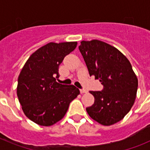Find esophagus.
Segmentation results:
<instances>
[{
    "label": "esophagus",
    "mask_w": 150,
    "mask_h": 150,
    "mask_svg": "<svg viewBox=\"0 0 150 150\" xmlns=\"http://www.w3.org/2000/svg\"><path fill=\"white\" fill-rule=\"evenodd\" d=\"M79 91H80V93H81V94L86 93V91L85 89H80V90H79Z\"/></svg>",
    "instance_id": "1"
}]
</instances>
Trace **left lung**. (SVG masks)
<instances>
[{
    "instance_id": "obj_1",
    "label": "left lung",
    "mask_w": 150,
    "mask_h": 150,
    "mask_svg": "<svg viewBox=\"0 0 150 150\" xmlns=\"http://www.w3.org/2000/svg\"><path fill=\"white\" fill-rule=\"evenodd\" d=\"M79 50L90 76L99 79L102 91H90L95 103L86 108L90 117L106 126L120 122L132 109L138 80L132 64L120 50L108 43L83 40Z\"/></svg>"
}]
</instances>
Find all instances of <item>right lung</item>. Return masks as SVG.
I'll return each mask as SVG.
<instances>
[{
	"mask_svg": "<svg viewBox=\"0 0 150 150\" xmlns=\"http://www.w3.org/2000/svg\"><path fill=\"white\" fill-rule=\"evenodd\" d=\"M77 42L49 43L30 55L18 78L17 96L24 113L43 126H50L66 114L70 103L79 95L74 85L57 83L59 67Z\"/></svg>",
	"mask_w": 150,
	"mask_h": 150,
	"instance_id": "add662e5",
	"label": "right lung"
}]
</instances>
